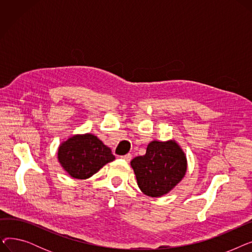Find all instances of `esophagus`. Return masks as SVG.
Masks as SVG:
<instances>
[{"label":"esophagus","instance_id":"esophagus-1","mask_svg":"<svg viewBox=\"0 0 252 252\" xmlns=\"http://www.w3.org/2000/svg\"><path fill=\"white\" fill-rule=\"evenodd\" d=\"M122 158L123 159H125L126 161H127V162H129L130 161V159H131V154H126V155H124V156H122Z\"/></svg>","mask_w":252,"mask_h":252}]
</instances>
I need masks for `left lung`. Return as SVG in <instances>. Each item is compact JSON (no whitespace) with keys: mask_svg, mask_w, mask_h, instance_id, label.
<instances>
[{"mask_svg":"<svg viewBox=\"0 0 252 252\" xmlns=\"http://www.w3.org/2000/svg\"><path fill=\"white\" fill-rule=\"evenodd\" d=\"M187 157L175 140L152 141L146 154L130 161L140 190L150 197H161L173 190L187 171Z\"/></svg>","mask_w":252,"mask_h":252,"instance_id":"obj_1","label":"left lung"}]
</instances>
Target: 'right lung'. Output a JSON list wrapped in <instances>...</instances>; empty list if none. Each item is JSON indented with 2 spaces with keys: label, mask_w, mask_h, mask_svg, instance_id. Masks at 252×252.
<instances>
[{
  "label": "right lung",
  "mask_w": 252,
  "mask_h": 252,
  "mask_svg": "<svg viewBox=\"0 0 252 252\" xmlns=\"http://www.w3.org/2000/svg\"><path fill=\"white\" fill-rule=\"evenodd\" d=\"M115 159L111 149L95 135H73L58 148V161L71 178L87 180Z\"/></svg>",
  "instance_id": "1"
}]
</instances>
